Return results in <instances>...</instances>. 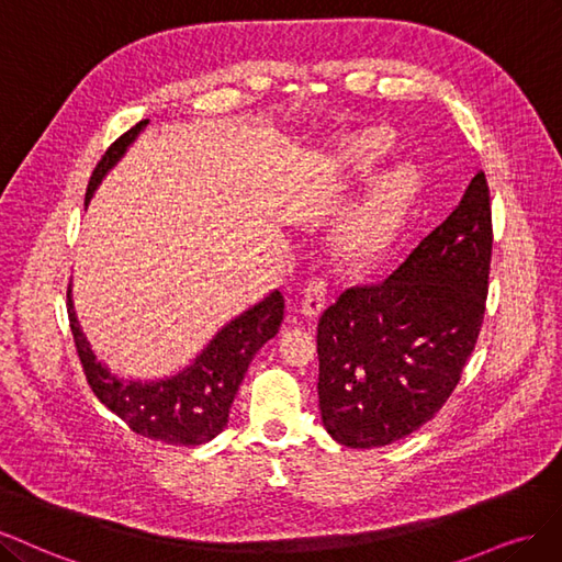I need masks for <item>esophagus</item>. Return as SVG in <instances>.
<instances>
[{"label": "esophagus", "mask_w": 562, "mask_h": 562, "mask_svg": "<svg viewBox=\"0 0 562 562\" xmlns=\"http://www.w3.org/2000/svg\"><path fill=\"white\" fill-rule=\"evenodd\" d=\"M327 294H329V286L327 280L324 278H313L307 282V286L303 289V296H301V313L305 317H319V313L324 311V305H327Z\"/></svg>", "instance_id": "34e87169"}]
</instances>
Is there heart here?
<instances>
[{
  "label": "heart",
  "mask_w": 562,
  "mask_h": 562,
  "mask_svg": "<svg viewBox=\"0 0 562 562\" xmlns=\"http://www.w3.org/2000/svg\"><path fill=\"white\" fill-rule=\"evenodd\" d=\"M383 154L385 139L367 135L352 144L348 160L355 168H369ZM415 189H418V179L404 166L378 172L340 224L342 249L352 255H373L383 249L392 240L396 226L402 224Z\"/></svg>",
  "instance_id": "heart-1"
}]
</instances>
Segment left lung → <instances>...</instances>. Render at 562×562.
I'll return each instance as SVG.
<instances>
[{
    "instance_id": "left-lung-1",
    "label": "left lung",
    "mask_w": 562,
    "mask_h": 562,
    "mask_svg": "<svg viewBox=\"0 0 562 562\" xmlns=\"http://www.w3.org/2000/svg\"><path fill=\"white\" fill-rule=\"evenodd\" d=\"M491 255V189L479 170L385 282L350 286L324 311L317 394L338 443L387 446L441 411L481 334Z\"/></svg>"
}]
</instances>
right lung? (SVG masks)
I'll list each match as a JSON object with an SVG mask.
<instances>
[{"instance_id": "add662e5", "label": "right lung", "mask_w": 562, "mask_h": 562, "mask_svg": "<svg viewBox=\"0 0 562 562\" xmlns=\"http://www.w3.org/2000/svg\"><path fill=\"white\" fill-rule=\"evenodd\" d=\"M147 123L149 121L144 119L133 125L104 151L98 168L90 175L86 203ZM67 315L88 385L106 408L116 413L139 437L170 446H201L226 427L231 404L238 394L249 361L280 329L284 296L278 289L270 292L263 301L231 319L222 331H216L191 367L172 378L144 380V383L123 380L98 361L79 327L75 303H71V284L67 289Z\"/></svg>"}]
</instances>
